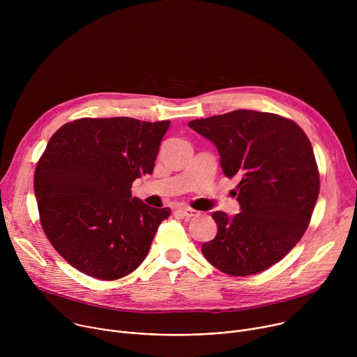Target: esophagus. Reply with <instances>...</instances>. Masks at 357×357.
Listing matches in <instances>:
<instances>
[{"label":"esophagus","instance_id":"34e87169","mask_svg":"<svg viewBox=\"0 0 357 357\" xmlns=\"http://www.w3.org/2000/svg\"><path fill=\"white\" fill-rule=\"evenodd\" d=\"M179 215H182L185 219H192V218H196L199 216V212L192 209V208H181L176 211Z\"/></svg>","mask_w":357,"mask_h":357}]
</instances>
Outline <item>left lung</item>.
I'll use <instances>...</instances> for the list:
<instances>
[{"mask_svg": "<svg viewBox=\"0 0 357 357\" xmlns=\"http://www.w3.org/2000/svg\"><path fill=\"white\" fill-rule=\"evenodd\" d=\"M188 126L216 145L223 174L240 179V213H212L218 234L202 245L203 256L234 277L267 270L301 240L319 195L307 134L288 119L252 110L192 120Z\"/></svg>", "mask_w": 357, "mask_h": 357, "instance_id": "left-lung-1", "label": "left lung"}]
</instances>
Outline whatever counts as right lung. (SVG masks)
<instances>
[{"instance_id": "right-lung-1", "label": "right lung", "mask_w": 357, "mask_h": 357, "mask_svg": "<svg viewBox=\"0 0 357 357\" xmlns=\"http://www.w3.org/2000/svg\"><path fill=\"white\" fill-rule=\"evenodd\" d=\"M169 121L80 119L49 139L33 179L42 229L55 250L90 277L113 281L146 257L169 208L131 195L152 174Z\"/></svg>"}]
</instances>
